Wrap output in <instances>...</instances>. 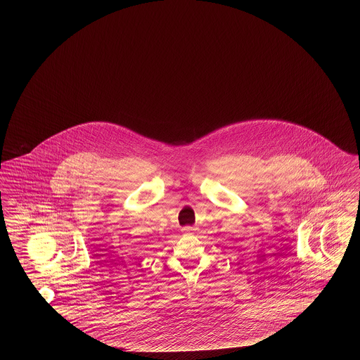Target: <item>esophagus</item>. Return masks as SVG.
<instances>
[{"label":"esophagus","mask_w":360,"mask_h":360,"mask_svg":"<svg viewBox=\"0 0 360 360\" xmlns=\"http://www.w3.org/2000/svg\"><path fill=\"white\" fill-rule=\"evenodd\" d=\"M185 233H193V231H194V228L193 226H185L184 229H182Z\"/></svg>","instance_id":"34e87169"}]
</instances>
